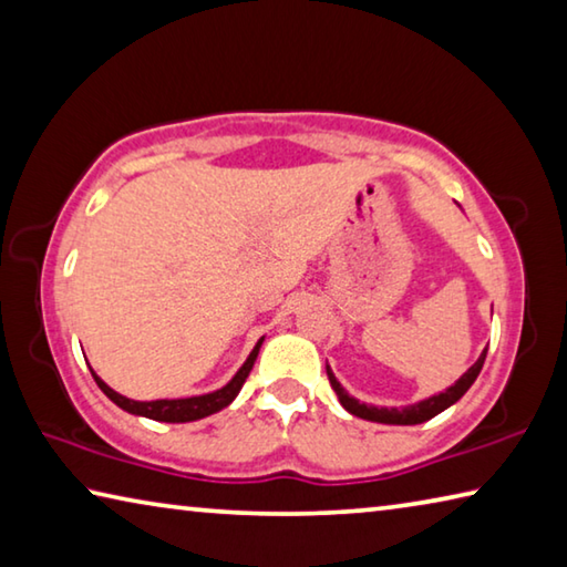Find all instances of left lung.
<instances>
[{"mask_svg": "<svg viewBox=\"0 0 567 567\" xmlns=\"http://www.w3.org/2000/svg\"><path fill=\"white\" fill-rule=\"evenodd\" d=\"M485 354H487V350H483V354H480L477 362L465 372L463 378L455 382V385H450L445 392H440V395L420 400V402H415V405H408V408H375V405H364V402L354 400L352 395H348V390L340 385L338 378L332 375L330 364H328V378H330L332 390L338 392L342 408L348 410L350 415L370 420V422H385V425H420V422L435 417L443 410H447L450 405H455V402L465 395L470 385L475 382V378L480 375V370H483Z\"/></svg>", "mask_w": 567, "mask_h": 567, "instance_id": "obj_1", "label": "left lung"}]
</instances>
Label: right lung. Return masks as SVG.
<instances>
[{
	"label": "right lung",
	"mask_w": 567,
	"mask_h": 567,
	"mask_svg": "<svg viewBox=\"0 0 567 567\" xmlns=\"http://www.w3.org/2000/svg\"><path fill=\"white\" fill-rule=\"evenodd\" d=\"M265 340V338H262ZM262 340L255 344V350L249 352V358L245 360L243 368L237 370V375L227 382L225 388H219L215 392H207V395H197V398H179V400H152V402H137V400H130L120 395V392H114L107 382L100 380L94 375V382H97L100 390L107 395L114 405H120L122 410L132 412V415H142V417H150V420H159V422H192V420H203L207 415H213V412H219L223 408H227L229 402L237 398V392L243 390L245 380L249 375V370H252V364L257 360V352H260V344Z\"/></svg>",
	"instance_id": "1"
}]
</instances>
